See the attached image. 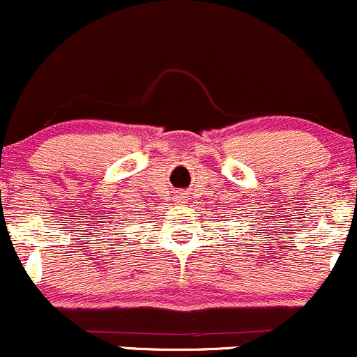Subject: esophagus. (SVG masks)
I'll return each instance as SVG.
<instances>
[{"label": "esophagus", "mask_w": 357, "mask_h": 357, "mask_svg": "<svg viewBox=\"0 0 357 357\" xmlns=\"http://www.w3.org/2000/svg\"><path fill=\"white\" fill-rule=\"evenodd\" d=\"M189 192H182V194H178V197H177V201L178 203H185L187 199H189Z\"/></svg>", "instance_id": "esophagus-1"}]
</instances>
